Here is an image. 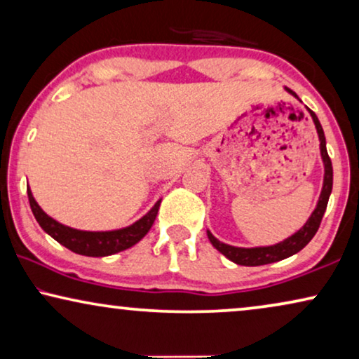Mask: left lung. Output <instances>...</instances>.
<instances>
[{
	"label": "left lung",
	"mask_w": 359,
	"mask_h": 359,
	"mask_svg": "<svg viewBox=\"0 0 359 359\" xmlns=\"http://www.w3.org/2000/svg\"><path fill=\"white\" fill-rule=\"evenodd\" d=\"M284 90H286L289 95H292L294 97H296V100H299V96L292 90H289V88H284ZM307 111L312 117L313 124H316L318 140H320V156L323 161V171H325V173H323L322 193H320V198H318L316 209H313L311 217L307 219V222L304 224L296 233H292L291 237H287L286 240H283V242H279L276 245H269V247H255V248L232 247V245L220 242V240L215 238L214 235L208 230V237L210 240V243H212L214 248L219 250L224 257H227L230 262L242 264V266H259V264H268V263L279 262V259L289 258V257H292V255H296L297 252H301V250L313 238V235L317 233L318 227H320L322 217H323V214H325V209L328 204V198H330V194H332L333 168H332L330 156H328V154H327L325 134H323L320 121H318L316 112L309 109V107H307Z\"/></svg>",
	"instance_id": "8db88e82"
}]
</instances>
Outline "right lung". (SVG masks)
<instances>
[{"label":"right lung","mask_w":359,"mask_h":359,"mask_svg":"<svg viewBox=\"0 0 359 359\" xmlns=\"http://www.w3.org/2000/svg\"><path fill=\"white\" fill-rule=\"evenodd\" d=\"M27 196L32 214L39 225H41L53 240H57L58 243L63 245V247L72 250L73 253L85 255V257H109V255L119 253L122 250L134 247V245L137 242H140V240L147 235V232L151 229L161 203V199L156 201L154 208H151L144 217L129 225V227L107 230V232H86V230L67 227V225L57 222L55 219H52L50 215L43 212L41 205L37 204V201L34 199L29 186Z\"/></svg>","instance_id":"add662e5"}]
</instances>
